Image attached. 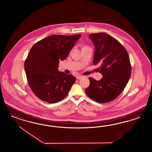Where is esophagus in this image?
I'll return each mask as SVG.
<instances>
[{"mask_svg": "<svg viewBox=\"0 0 152 152\" xmlns=\"http://www.w3.org/2000/svg\"><path fill=\"white\" fill-rule=\"evenodd\" d=\"M76 77L77 80H80V79L83 78V75H77V76H76Z\"/></svg>", "mask_w": 152, "mask_h": 152, "instance_id": "esophagus-1", "label": "esophagus"}]
</instances>
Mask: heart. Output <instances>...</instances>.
<instances>
[{
	"mask_svg": "<svg viewBox=\"0 0 152 152\" xmlns=\"http://www.w3.org/2000/svg\"><path fill=\"white\" fill-rule=\"evenodd\" d=\"M81 47H82V50H84V49H86V48H88V47H89L88 46H86V45H82Z\"/></svg>",
	"mask_w": 152,
	"mask_h": 152,
	"instance_id": "heart-1",
	"label": "heart"
}]
</instances>
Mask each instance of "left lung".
I'll return each mask as SVG.
<instances>
[{
  "mask_svg": "<svg viewBox=\"0 0 152 152\" xmlns=\"http://www.w3.org/2000/svg\"><path fill=\"white\" fill-rule=\"evenodd\" d=\"M95 47L94 64H101L100 80L89 77L85 89L88 96L100 103L114 100L124 89L131 75L129 55L124 47L114 37L105 33L89 35Z\"/></svg>",
  "mask_w": 152,
  "mask_h": 152,
  "instance_id": "obj_1",
  "label": "left lung"
}]
</instances>
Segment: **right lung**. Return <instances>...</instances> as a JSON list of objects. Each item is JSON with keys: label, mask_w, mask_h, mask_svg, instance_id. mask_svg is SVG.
Segmentation results:
<instances>
[{"label": "right lung", "mask_w": 152, "mask_h": 152, "mask_svg": "<svg viewBox=\"0 0 152 152\" xmlns=\"http://www.w3.org/2000/svg\"><path fill=\"white\" fill-rule=\"evenodd\" d=\"M81 35H52L35 43L24 63L28 83L42 101L56 103L66 96L75 77L60 72V61L64 60Z\"/></svg>", "instance_id": "right-lung-1"}]
</instances>
